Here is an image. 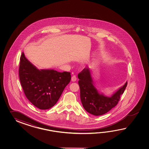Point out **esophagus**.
I'll return each mask as SVG.
<instances>
[{
	"label": "esophagus",
	"mask_w": 149,
	"mask_h": 149,
	"mask_svg": "<svg viewBox=\"0 0 149 149\" xmlns=\"http://www.w3.org/2000/svg\"><path fill=\"white\" fill-rule=\"evenodd\" d=\"M71 80L73 81V82H74V81H76V80H77V77H76V76H72V78H71Z\"/></svg>",
	"instance_id": "34e87169"
}]
</instances>
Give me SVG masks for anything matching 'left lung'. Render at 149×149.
<instances>
[{
    "label": "left lung",
    "mask_w": 149,
    "mask_h": 149,
    "mask_svg": "<svg viewBox=\"0 0 149 149\" xmlns=\"http://www.w3.org/2000/svg\"><path fill=\"white\" fill-rule=\"evenodd\" d=\"M78 78L82 106L86 111L96 116L105 114L114 108L127 85L126 81L111 96H107L96 88L91 69L85 68L78 74Z\"/></svg>",
    "instance_id": "left-lung-1"
}]
</instances>
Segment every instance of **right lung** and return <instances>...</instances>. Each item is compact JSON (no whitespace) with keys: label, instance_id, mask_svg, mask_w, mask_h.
Instances as JSON below:
<instances>
[{"label":"right lung","instance_id":"obj_1","mask_svg":"<svg viewBox=\"0 0 149 149\" xmlns=\"http://www.w3.org/2000/svg\"><path fill=\"white\" fill-rule=\"evenodd\" d=\"M70 72L53 69H40L22 54L20 57L19 77L29 101L41 110H47L56 103L64 89L71 80Z\"/></svg>","mask_w":149,"mask_h":149}]
</instances>
